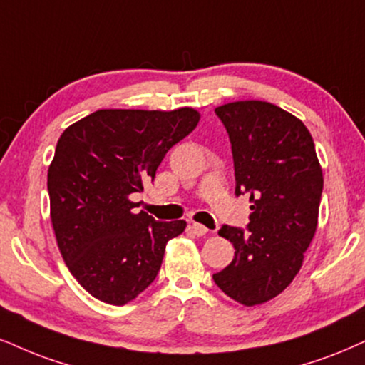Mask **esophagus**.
Instances as JSON below:
<instances>
[{
	"mask_svg": "<svg viewBox=\"0 0 365 365\" xmlns=\"http://www.w3.org/2000/svg\"><path fill=\"white\" fill-rule=\"evenodd\" d=\"M191 230L195 232V235H197V237H203V235H206V233L210 232L208 228L205 227V225L196 223V222H192V223H191Z\"/></svg>",
	"mask_w": 365,
	"mask_h": 365,
	"instance_id": "esophagus-1",
	"label": "esophagus"
}]
</instances>
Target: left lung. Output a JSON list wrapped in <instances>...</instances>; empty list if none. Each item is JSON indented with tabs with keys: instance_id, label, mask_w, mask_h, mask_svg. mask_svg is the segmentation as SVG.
Returning <instances> with one entry per match:
<instances>
[{
	"instance_id": "1",
	"label": "left lung",
	"mask_w": 365,
	"mask_h": 365,
	"mask_svg": "<svg viewBox=\"0 0 365 365\" xmlns=\"http://www.w3.org/2000/svg\"><path fill=\"white\" fill-rule=\"evenodd\" d=\"M215 113L227 128L235 169V196L250 197L245 228L223 225L235 257L213 281L245 307L282 292L313 240L323 174L308 128L272 103L237 101Z\"/></svg>"
}]
</instances>
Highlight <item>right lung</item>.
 I'll return each instance as SVG.
<instances>
[{
	"label": "right lung",
	"mask_w": 365,
	"mask_h": 365,
	"mask_svg": "<svg viewBox=\"0 0 365 365\" xmlns=\"http://www.w3.org/2000/svg\"><path fill=\"white\" fill-rule=\"evenodd\" d=\"M192 108L98 110L58 138L47 190L57 245L67 267L96 299L121 304L154 282L165 244L186 222H157L130 195L154 181L162 159L196 128Z\"/></svg>",
	"instance_id": "1"
}]
</instances>
